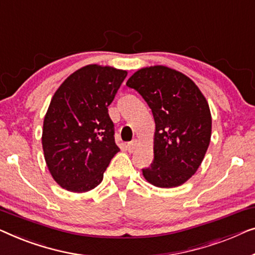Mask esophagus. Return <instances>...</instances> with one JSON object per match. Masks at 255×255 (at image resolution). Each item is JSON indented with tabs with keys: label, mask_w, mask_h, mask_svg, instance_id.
<instances>
[{
	"label": "esophagus",
	"mask_w": 255,
	"mask_h": 255,
	"mask_svg": "<svg viewBox=\"0 0 255 255\" xmlns=\"http://www.w3.org/2000/svg\"><path fill=\"white\" fill-rule=\"evenodd\" d=\"M137 145H138L137 139H132L131 142L127 143V150L129 152H132L136 148H137Z\"/></svg>",
	"instance_id": "obj_1"
}]
</instances>
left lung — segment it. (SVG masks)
Returning <instances> with one entry per match:
<instances>
[{
	"label": "left lung",
	"mask_w": 255,
	"mask_h": 255,
	"mask_svg": "<svg viewBox=\"0 0 255 255\" xmlns=\"http://www.w3.org/2000/svg\"><path fill=\"white\" fill-rule=\"evenodd\" d=\"M127 87L143 97L155 120L153 160L142 174L160 188L178 187L198 171L211 137V113L194 82L165 66L141 68Z\"/></svg>",
	"instance_id": "8db88e82"
}]
</instances>
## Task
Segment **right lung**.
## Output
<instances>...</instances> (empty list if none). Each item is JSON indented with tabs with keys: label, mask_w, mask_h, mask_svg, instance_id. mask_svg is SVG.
I'll list each match as a JSON object with an SVG mask.
<instances>
[{
	"label": "right lung",
	"mask_w": 255,
	"mask_h": 255,
	"mask_svg": "<svg viewBox=\"0 0 255 255\" xmlns=\"http://www.w3.org/2000/svg\"><path fill=\"white\" fill-rule=\"evenodd\" d=\"M127 74L88 64L69 75L53 95L42 126V150L49 173L67 191L97 187L120 151L107 106Z\"/></svg>",
	"instance_id": "1"
}]
</instances>
